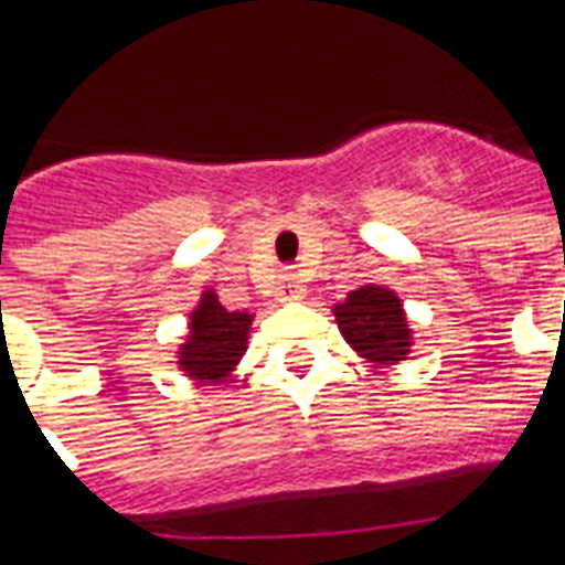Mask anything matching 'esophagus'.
Here are the masks:
<instances>
[{"mask_svg":"<svg viewBox=\"0 0 565 565\" xmlns=\"http://www.w3.org/2000/svg\"><path fill=\"white\" fill-rule=\"evenodd\" d=\"M275 296L281 301H299L305 296V284L296 273H281V281H278V290Z\"/></svg>","mask_w":565,"mask_h":565,"instance_id":"34e87169","label":"esophagus"}]
</instances>
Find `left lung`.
Returning <instances> with one entry per match:
<instances>
[{"label": "left lung", "mask_w": 565, "mask_h": 565, "mask_svg": "<svg viewBox=\"0 0 565 565\" xmlns=\"http://www.w3.org/2000/svg\"><path fill=\"white\" fill-rule=\"evenodd\" d=\"M334 317L345 340L366 361H404L407 345H411V331L404 326L402 305L395 299V292L366 284L361 290L349 292L343 305H337Z\"/></svg>", "instance_id": "obj_1"}]
</instances>
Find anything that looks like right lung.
Listing matches in <instances>:
<instances>
[{"instance_id":"obj_1","label":"right lung","mask_w":565,"mask_h":565,"mask_svg":"<svg viewBox=\"0 0 565 565\" xmlns=\"http://www.w3.org/2000/svg\"><path fill=\"white\" fill-rule=\"evenodd\" d=\"M252 313L225 310L211 290L190 319V340L181 349V370L199 381H220L246 352Z\"/></svg>"}]
</instances>
